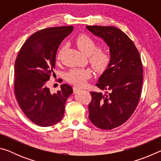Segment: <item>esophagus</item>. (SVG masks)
Here are the masks:
<instances>
[{"instance_id":"1","label":"esophagus","mask_w":161,"mask_h":161,"mask_svg":"<svg viewBox=\"0 0 161 161\" xmlns=\"http://www.w3.org/2000/svg\"><path fill=\"white\" fill-rule=\"evenodd\" d=\"M81 89H81V88H80V87H78V86H74V87H73V91H74L75 93H77V92H80V90H81Z\"/></svg>"}]
</instances>
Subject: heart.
Returning <instances> with one entry per match:
<instances>
[{
  "mask_svg": "<svg viewBox=\"0 0 161 161\" xmlns=\"http://www.w3.org/2000/svg\"><path fill=\"white\" fill-rule=\"evenodd\" d=\"M75 43L84 54L88 55L89 63L95 71L102 72L107 69L111 63V55L107 50H98L99 45L97 41L87 35H80L76 38ZM63 52L62 48L58 54L59 59ZM92 70L88 68H73L67 74V80L79 86H82L91 77Z\"/></svg>",
  "mask_w": 161,
  "mask_h": 161,
  "instance_id": "1",
  "label": "heart"
}]
</instances>
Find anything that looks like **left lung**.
<instances>
[{"instance_id":"8db88e82","label":"left lung","mask_w":161,"mask_h":161,"mask_svg":"<svg viewBox=\"0 0 161 161\" xmlns=\"http://www.w3.org/2000/svg\"><path fill=\"white\" fill-rule=\"evenodd\" d=\"M109 47L111 63L96 84L102 93L92 92L89 118L94 126L111 130L124 124L134 112L141 94L143 65L134 43L112 26H86Z\"/></svg>"}]
</instances>
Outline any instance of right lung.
I'll list each match as a JSON object with an SVG mask.
<instances>
[{
	"mask_svg": "<svg viewBox=\"0 0 161 161\" xmlns=\"http://www.w3.org/2000/svg\"><path fill=\"white\" fill-rule=\"evenodd\" d=\"M73 26L40 30L22 46L15 62L14 93L21 110L37 126L58 124L64 116L65 102L73 93L69 84L51 93L47 81L54 75L59 45L72 32ZM55 75V74H54Z\"/></svg>",
	"mask_w": 161,
	"mask_h": 161,
	"instance_id": "1",
	"label": "right lung"
}]
</instances>
